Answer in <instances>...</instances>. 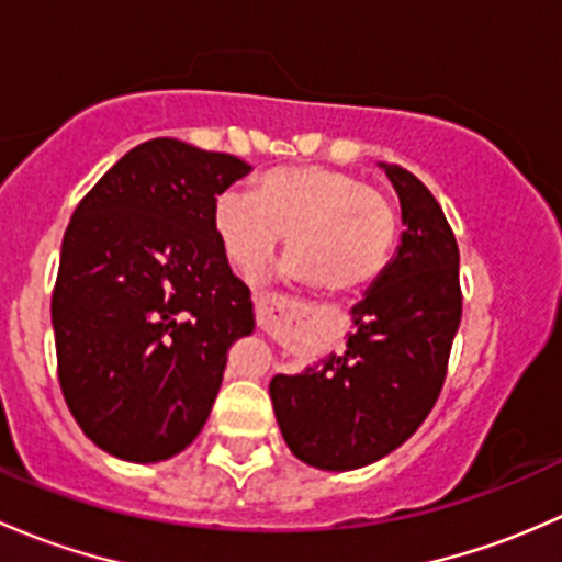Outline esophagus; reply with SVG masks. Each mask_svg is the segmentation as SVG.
Segmentation results:
<instances>
[{"instance_id":"34e87169","label":"esophagus","mask_w":562,"mask_h":562,"mask_svg":"<svg viewBox=\"0 0 562 562\" xmlns=\"http://www.w3.org/2000/svg\"><path fill=\"white\" fill-rule=\"evenodd\" d=\"M255 304H258V313H263V310H266V302H255Z\"/></svg>"}]
</instances>
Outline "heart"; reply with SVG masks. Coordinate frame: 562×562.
Here are the masks:
<instances>
[{"label": "heart", "mask_w": 562, "mask_h": 562, "mask_svg": "<svg viewBox=\"0 0 562 562\" xmlns=\"http://www.w3.org/2000/svg\"><path fill=\"white\" fill-rule=\"evenodd\" d=\"M214 231L241 274H258L288 236L293 277L353 293L386 269L396 209L386 192L339 168L277 166L249 181V195L217 198Z\"/></svg>", "instance_id": "b5f03b06"}]
</instances>
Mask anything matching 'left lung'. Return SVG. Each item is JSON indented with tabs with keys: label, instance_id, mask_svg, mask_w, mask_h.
<instances>
[{
	"label": "left lung",
	"instance_id": "left-lung-1",
	"mask_svg": "<svg viewBox=\"0 0 562 562\" xmlns=\"http://www.w3.org/2000/svg\"><path fill=\"white\" fill-rule=\"evenodd\" d=\"M383 168L407 228L396 258L353 307L348 350L269 383L288 449L321 470L364 468L422 427L462 317L459 247L443 209L407 168Z\"/></svg>",
	"mask_w": 562,
	"mask_h": 562
}]
</instances>
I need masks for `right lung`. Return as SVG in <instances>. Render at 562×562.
I'll return each instance as SVG.
<instances>
[{"label": "right lung", "mask_w": 562, "mask_h": 562, "mask_svg": "<svg viewBox=\"0 0 562 562\" xmlns=\"http://www.w3.org/2000/svg\"><path fill=\"white\" fill-rule=\"evenodd\" d=\"M245 160L176 138L130 149L81 198L50 293L56 375L89 440L127 462L184 451L206 424L228 348L252 331L214 203Z\"/></svg>", "instance_id": "obj_1"}]
</instances>
